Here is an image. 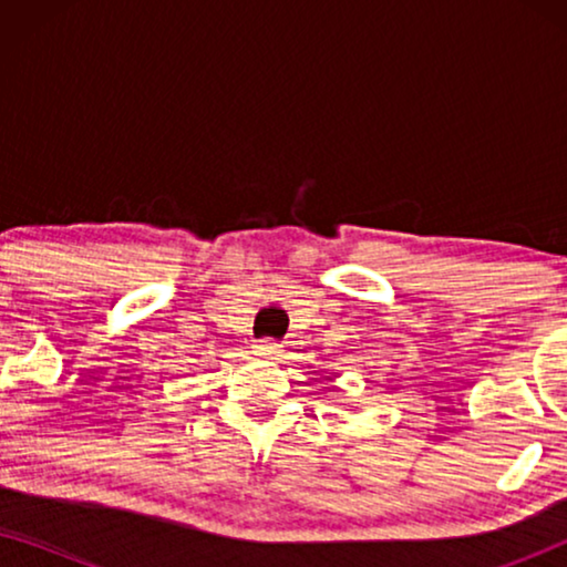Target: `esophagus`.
<instances>
[{"instance_id":"obj_1","label":"esophagus","mask_w":567,"mask_h":567,"mask_svg":"<svg viewBox=\"0 0 567 567\" xmlns=\"http://www.w3.org/2000/svg\"><path fill=\"white\" fill-rule=\"evenodd\" d=\"M255 353H258V355H266V359H274V355L281 353V346H278L276 340L262 338V340H258V343H255Z\"/></svg>"}]
</instances>
